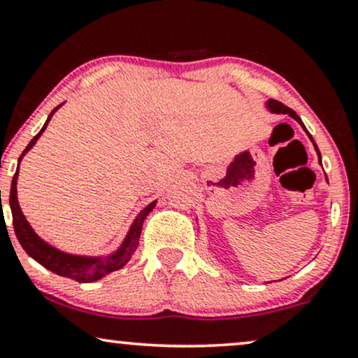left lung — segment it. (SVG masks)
I'll list each match as a JSON object with an SVG mask.
<instances>
[{
	"label": "left lung",
	"mask_w": 358,
	"mask_h": 358,
	"mask_svg": "<svg viewBox=\"0 0 358 358\" xmlns=\"http://www.w3.org/2000/svg\"><path fill=\"white\" fill-rule=\"evenodd\" d=\"M266 107H268V110L269 112H273V114H287V115H291L294 120H297L301 124V127L302 129L306 130V134L309 135V138H310V142L314 143V147H315V152H317V155H319V162H320V152H319V148H317V145H315V142H314V138H312V135L307 132V129H306V125L302 124V120H301V117L296 114V112L292 110V108H289V107H286L284 106V103H280V102H278V101H273V99H269L268 102H266ZM322 165V164H320ZM325 178H327V176H325Z\"/></svg>",
	"instance_id": "obj_1"
}]
</instances>
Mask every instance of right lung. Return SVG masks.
Segmentation results:
<instances>
[{"label": "right lung", "instance_id": "1", "mask_svg": "<svg viewBox=\"0 0 358 358\" xmlns=\"http://www.w3.org/2000/svg\"><path fill=\"white\" fill-rule=\"evenodd\" d=\"M61 106H57L51 114H49L46 124L43 125V129L39 130V134L36 135V137H33V140L28 143V147L24 148V152L21 153L20 160H17V169H16L15 176H13L11 192H10L13 226H15L16 238L22 246V250L28 252L34 261H38L41 266H44V268L49 269L54 274L64 275V278L74 279L78 280V282H94V280L102 279L103 275L124 268L127 262L130 261V257H132V255L138 246V239H140V233H142L143 221H145L148 213L155 208L157 200L152 201L150 205L145 206L138 213L137 218L134 220V223L130 226L129 233H127V236L124 241H122L120 246L117 248L114 252H110V255L107 256L69 255V252L57 250V248H54L49 243L44 241L43 238H39L34 229L31 228V224L28 223V220H26V216L22 215L20 203H17L16 185H17V175H20V162L21 158L34 147V143L38 142V138L43 135L44 130H46V127L49 124V120H51V117L54 115V112H56Z\"/></svg>", "mask_w": 358, "mask_h": 358}]
</instances>
